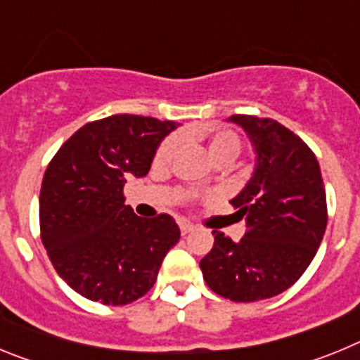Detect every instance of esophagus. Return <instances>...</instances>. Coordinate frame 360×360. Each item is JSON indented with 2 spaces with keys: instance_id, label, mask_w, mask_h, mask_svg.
<instances>
[{
  "instance_id": "1",
  "label": "esophagus",
  "mask_w": 360,
  "mask_h": 360,
  "mask_svg": "<svg viewBox=\"0 0 360 360\" xmlns=\"http://www.w3.org/2000/svg\"><path fill=\"white\" fill-rule=\"evenodd\" d=\"M178 227H180V232H182V234H187V232H191L193 229H195L191 224H187V221H180V225H178Z\"/></svg>"
}]
</instances>
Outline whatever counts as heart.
I'll return each instance as SVG.
<instances>
[{
    "mask_svg": "<svg viewBox=\"0 0 360 360\" xmlns=\"http://www.w3.org/2000/svg\"><path fill=\"white\" fill-rule=\"evenodd\" d=\"M182 146V139L178 135L167 136L160 146H158L157 153H155V164L164 167V165H169L171 162L176 157L178 149ZM241 151V141L240 136L234 131H229V129H221V131H216L209 136L207 141V153L209 157L219 165L231 164L238 158Z\"/></svg>",
    "mask_w": 360,
    "mask_h": 360,
    "instance_id": "1",
    "label": "heart"
}]
</instances>
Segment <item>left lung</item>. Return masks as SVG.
<instances>
[{
  "instance_id": "obj_1",
  "label": "left lung",
  "mask_w": 360,
  "mask_h": 360,
  "mask_svg": "<svg viewBox=\"0 0 360 360\" xmlns=\"http://www.w3.org/2000/svg\"><path fill=\"white\" fill-rule=\"evenodd\" d=\"M256 148V169L231 200L247 232L238 243L212 231L214 245L200 262L207 287L236 303L274 297L311 263L328 221L317 157L274 119L232 115Z\"/></svg>"
}]
</instances>
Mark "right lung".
Instances as JSON below:
<instances>
[{"label":"right lung","instance_id":"1","mask_svg":"<svg viewBox=\"0 0 360 360\" xmlns=\"http://www.w3.org/2000/svg\"><path fill=\"white\" fill-rule=\"evenodd\" d=\"M176 126L129 113L94 120L44 171L41 240L57 274L86 299L120 307L148 294L180 240L169 214L141 218L124 205L126 178L148 174L158 144Z\"/></svg>","mask_w":360,"mask_h":360}]
</instances>
